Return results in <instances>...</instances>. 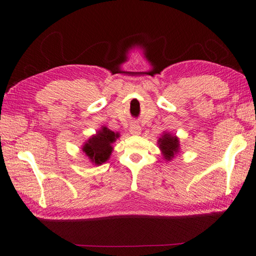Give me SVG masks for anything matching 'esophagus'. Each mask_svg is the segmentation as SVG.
<instances>
[{
    "instance_id": "1",
    "label": "esophagus",
    "mask_w": 256,
    "mask_h": 256,
    "mask_svg": "<svg viewBox=\"0 0 256 256\" xmlns=\"http://www.w3.org/2000/svg\"><path fill=\"white\" fill-rule=\"evenodd\" d=\"M129 132H130V134H132L138 136L141 132V128H140V126H139L138 124H130Z\"/></svg>"
}]
</instances>
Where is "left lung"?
I'll use <instances>...</instances> for the list:
<instances>
[{
    "instance_id": "8db88e82",
    "label": "left lung",
    "mask_w": 256,
    "mask_h": 256,
    "mask_svg": "<svg viewBox=\"0 0 256 256\" xmlns=\"http://www.w3.org/2000/svg\"><path fill=\"white\" fill-rule=\"evenodd\" d=\"M158 142L163 156L168 161H171L180 150L178 138L168 132H164V134H162V137L158 139Z\"/></svg>"
}]
</instances>
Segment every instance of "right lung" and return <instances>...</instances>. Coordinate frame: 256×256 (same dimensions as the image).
<instances>
[{
    "label": "right lung",
    "instance_id": "obj_1",
    "mask_svg": "<svg viewBox=\"0 0 256 256\" xmlns=\"http://www.w3.org/2000/svg\"><path fill=\"white\" fill-rule=\"evenodd\" d=\"M119 137V134H115L107 127H102L98 134L92 136L84 144L82 150L88 156L90 162L95 166H100L108 160L112 151V144Z\"/></svg>",
    "mask_w": 256,
    "mask_h": 256
}]
</instances>
